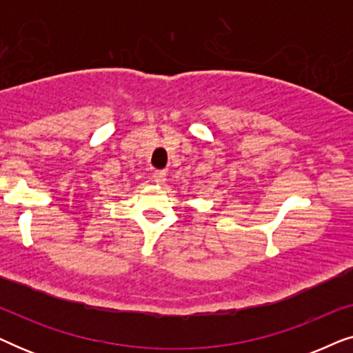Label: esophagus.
Here are the masks:
<instances>
[{
  "mask_svg": "<svg viewBox=\"0 0 353 353\" xmlns=\"http://www.w3.org/2000/svg\"><path fill=\"white\" fill-rule=\"evenodd\" d=\"M152 180H154V183H156V185H163V183L167 181V173L163 172V170H157V172H154Z\"/></svg>",
  "mask_w": 353,
  "mask_h": 353,
  "instance_id": "esophagus-1",
  "label": "esophagus"
}]
</instances>
